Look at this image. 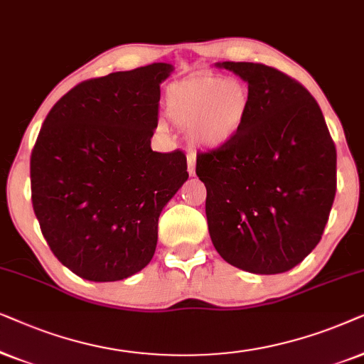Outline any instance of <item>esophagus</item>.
Instances as JSON below:
<instances>
[{
	"label": "esophagus",
	"mask_w": 364,
	"mask_h": 364,
	"mask_svg": "<svg viewBox=\"0 0 364 364\" xmlns=\"http://www.w3.org/2000/svg\"><path fill=\"white\" fill-rule=\"evenodd\" d=\"M195 156L193 154H188V173L191 174V176H195Z\"/></svg>",
	"instance_id": "esophagus-1"
}]
</instances>
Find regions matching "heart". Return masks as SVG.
<instances>
[{"mask_svg": "<svg viewBox=\"0 0 364 364\" xmlns=\"http://www.w3.org/2000/svg\"><path fill=\"white\" fill-rule=\"evenodd\" d=\"M248 85L216 73L176 81L166 91V114L201 148H221L238 136L248 119Z\"/></svg>", "mask_w": 364, "mask_h": 364, "instance_id": "b5f03b06", "label": "heart"}]
</instances>
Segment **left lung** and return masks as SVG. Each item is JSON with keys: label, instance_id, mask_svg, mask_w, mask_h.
Wrapping results in <instances>:
<instances>
[{"label": "left lung", "instance_id": "8db88e82", "mask_svg": "<svg viewBox=\"0 0 364 364\" xmlns=\"http://www.w3.org/2000/svg\"><path fill=\"white\" fill-rule=\"evenodd\" d=\"M251 91L248 119L225 146L196 156L221 258L256 274L291 269L321 240L336 195V148L311 93L261 63H218Z\"/></svg>", "mask_w": 364, "mask_h": 364}]
</instances>
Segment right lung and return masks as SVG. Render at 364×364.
I'll return each mask as SVG.
<instances>
[{
  "label": "right lung",
  "instance_id": "add662e5",
  "mask_svg": "<svg viewBox=\"0 0 364 364\" xmlns=\"http://www.w3.org/2000/svg\"><path fill=\"white\" fill-rule=\"evenodd\" d=\"M168 63L93 77L48 113L31 151V201L53 255L80 278L118 281L151 261L158 218L188 179L181 149L158 153Z\"/></svg>",
  "mask_w": 364,
  "mask_h": 364
}]
</instances>
